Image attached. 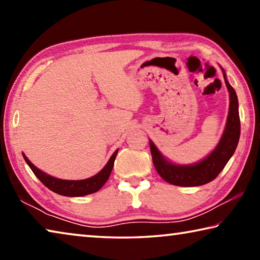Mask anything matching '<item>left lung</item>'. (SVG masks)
<instances>
[{
    "mask_svg": "<svg viewBox=\"0 0 260 260\" xmlns=\"http://www.w3.org/2000/svg\"><path fill=\"white\" fill-rule=\"evenodd\" d=\"M222 72L225 83L228 91H230V112H228L226 128L221 140H220L217 148L205 159L193 165H175L167 161L160 155V152L157 150L155 144L151 141L149 142L155 169L166 182L181 187H196L209 183L218 177L234 153L241 133L239 101H237L234 88L227 81L223 70Z\"/></svg>",
    "mask_w": 260,
    "mask_h": 260,
    "instance_id": "left-lung-1",
    "label": "left lung"
}]
</instances>
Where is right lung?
Returning a JSON list of instances; mask_svg holds the SVG:
<instances>
[{
    "label": "right lung",
    "instance_id": "add662e5",
    "mask_svg": "<svg viewBox=\"0 0 260 260\" xmlns=\"http://www.w3.org/2000/svg\"><path fill=\"white\" fill-rule=\"evenodd\" d=\"M117 152L118 150L114 151L111 158H110V160L108 161V164L105 165L104 169L101 171L100 173L86 180H61L50 177V175H48L47 173L42 172L41 170H39L38 167H35L25 155L23 156L25 161L27 162V165L30 167V170L33 171V173L35 175H37V178L40 180L47 188H49L51 191L63 196L79 197L96 192L104 186V183L108 181L110 174H111Z\"/></svg>",
    "mask_w": 260,
    "mask_h": 260
}]
</instances>
